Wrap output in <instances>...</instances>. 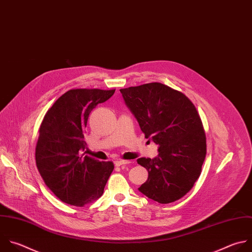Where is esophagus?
<instances>
[{"label": "esophagus", "instance_id": "34e87169", "mask_svg": "<svg viewBox=\"0 0 252 252\" xmlns=\"http://www.w3.org/2000/svg\"><path fill=\"white\" fill-rule=\"evenodd\" d=\"M128 163H129L128 160H117V161H115V165L118 166V167H120V166H122V165L128 164Z\"/></svg>", "mask_w": 252, "mask_h": 252}]
</instances>
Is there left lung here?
<instances>
[{"mask_svg":"<svg viewBox=\"0 0 252 252\" xmlns=\"http://www.w3.org/2000/svg\"><path fill=\"white\" fill-rule=\"evenodd\" d=\"M146 138L158 145V155L137 163L148 171L139 192L160 204L181 199L201 175L207 144L200 116L181 92L161 83L120 90Z\"/></svg>","mask_w":252,"mask_h":252,"instance_id":"8db88e82","label":"left lung"}]
</instances>
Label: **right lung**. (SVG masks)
Instances as JSON below:
<instances>
[{
    "instance_id": "obj_1",
    "label": "right lung",
    "mask_w": 252,
    "mask_h": 252,
    "mask_svg": "<svg viewBox=\"0 0 252 252\" xmlns=\"http://www.w3.org/2000/svg\"><path fill=\"white\" fill-rule=\"evenodd\" d=\"M115 90L73 89L47 111L35 148L37 169L45 185L62 202L83 207L99 199L114 170L111 161L84 156L85 127L91 111Z\"/></svg>"
}]
</instances>
